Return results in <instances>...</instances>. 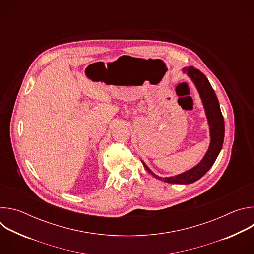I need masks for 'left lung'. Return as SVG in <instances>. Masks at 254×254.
Wrapping results in <instances>:
<instances>
[{"instance_id":"obj_1","label":"left lung","mask_w":254,"mask_h":254,"mask_svg":"<svg viewBox=\"0 0 254 254\" xmlns=\"http://www.w3.org/2000/svg\"><path fill=\"white\" fill-rule=\"evenodd\" d=\"M184 73H187V75L191 78L193 83L195 84L200 97L202 99L205 114L207 117L209 129H210V146L205 154L204 158L201 160V162L196 165L194 168L182 173L177 176L168 177V178H162L153 173L149 167L144 164L142 161L143 167L148 170L150 174H152L156 179L164 181V182L170 183V184H191L196 182L197 180L202 178L209 169L213 166L214 162L216 161L217 157H218L224 140V119L220 110L219 101L217 99V96L215 94L214 89L212 88L209 80L207 77L202 73V72L193 66H190L189 68H183Z\"/></svg>"}]
</instances>
